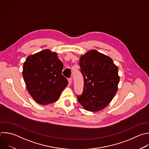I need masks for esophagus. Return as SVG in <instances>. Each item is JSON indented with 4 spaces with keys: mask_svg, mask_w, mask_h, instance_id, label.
I'll return each mask as SVG.
<instances>
[{
    "mask_svg": "<svg viewBox=\"0 0 149 149\" xmlns=\"http://www.w3.org/2000/svg\"><path fill=\"white\" fill-rule=\"evenodd\" d=\"M68 82H69V84H72V78L68 79Z\"/></svg>",
    "mask_w": 149,
    "mask_h": 149,
    "instance_id": "1",
    "label": "esophagus"
}]
</instances>
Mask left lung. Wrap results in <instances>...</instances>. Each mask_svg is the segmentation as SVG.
I'll return each instance as SVG.
<instances>
[{"mask_svg":"<svg viewBox=\"0 0 149 149\" xmlns=\"http://www.w3.org/2000/svg\"><path fill=\"white\" fill-rule=\"evenodd\" d=\"M79 65L84 88L77 100L86 110L100 111L110 103L118 91V68L110 57L94 49L81 55Z\"/></svg>","mask_w":149,"mask_h":149,"instance_id":"left-lung-1","label":"left lung"}]
</instances>
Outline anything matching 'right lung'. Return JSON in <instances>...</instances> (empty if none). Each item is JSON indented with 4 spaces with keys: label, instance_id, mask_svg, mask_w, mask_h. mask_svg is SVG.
Returning a JSON list of instances; mask_svg holds the SVG:
<instances>
[{
    "label": "right lung",
    "instance_id": "1",
    "mask_svg": "<svg viewBox=\"0 0 149 149\" xmlns=\"http://www.w3.org/2000/svg\"><path fill=\"white\" fill-rule=\"evenodd\" d=\"M63 67L57 53L49 49L27 58L23 76L29 93L37 103L45 105L59 99L68 84V80L62 74Z\"/></svg>",
    "mask_w": 149,
    "mask_h": 149
}]
</instances>
